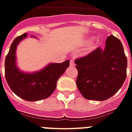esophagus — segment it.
<instances>
[{"label":"esophagus","mask_w":132,"mask_h":132,"mask_svg":"<svg viewBox=\"0 0 132 132\" xmlns=\"http://www.w3.org/2000/svg\"><path fill=\"white\" fill-rule=\"evenodd\" d=\"M70 66H75V62H74L73 60H70Z\"/></svg>","instance_id":"1"}]
</instances>
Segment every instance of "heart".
<instances>
[{
    "mask_svg": "<svg viewBox=\"0 0 132 132\" xmlns=\"http://www.w3.org/2000/svg\"><path fill=\"white\" fill-rule=\"evenodd\" d=\"M91 40H92V38H87V40L85 42H89V41H90ZM100 43H101V41H100V40H95V42L92 43L90 45V46L89 47V51L94 50V49H96V47H97L100 45Z\"/></svg>",
    "mask_w": 132,
    "mask_h": 132,
    "instance_id": "b5f03b06",
    "label": "heart"
}]
</instances>
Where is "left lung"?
<instances>
[{
	"label": "left lung",
	"instance_id": "8db88e82",
	"mask_svg": "<svg viewBox=\"0 0 132 132\" xmlns=\"http://www.w3.org/2000/svg\"><path fill=\"white\" fill-rule=\"evenodd\" d=\"M77 86L87 100L103 101L116 94L125 82L127 60L121 42L110 35L104 49L97 47L76 59Z\"/></svg>",
	"mask_w": 132,
	"mask_h": 132
}]
</instances>
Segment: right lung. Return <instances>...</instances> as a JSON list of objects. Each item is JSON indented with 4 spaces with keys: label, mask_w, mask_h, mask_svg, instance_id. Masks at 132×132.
<instances>
[{
    "label": "right lung",
    "mask_w": 132,
    "mask_h": 132,
    "mask_svg": "<svg viewBox=\"0 0 132 132\" xmlns=\"http://www.w3.org/2000/svg\"><path fill=\"white\" fill-rule=\"evenodd\" d=\"M27 35V33H24L13 41L5 58V75L7 84L14 94L26 101L34 102L51 96L56 88L57 80L69 66L70 61L51 63L41 70L33 73L20 70L16 65V48Z\"/></svg>",
    "instance_id": "1"
}]
</instances>
